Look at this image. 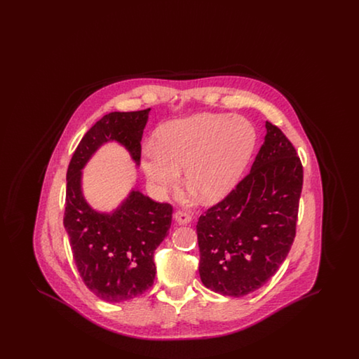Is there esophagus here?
I'll return each instance as SVG.
<instances>
[{
    "instance_id": "34e87169",
    "label": "esophagus",
    "mask_w": 359,
    "mask_h": 359,
    "mask_svg": "<svg viewBox=\"0 0 359 359\" xmlns=\"http://www.w3.org/2000/svg\"><path fill=\"white\" fill-rule=\"evenodd\" d=\"M173 218H175V221L179 223V224H187V223L191 222V215L188 214L187 211H184V210H177L176 212H175V215H173Z\"/></svg>"
}]
</instances>
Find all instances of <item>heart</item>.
Returning a JSON list of instances; mask_svg holds the SVG:
<instances>
[{"instance_id": "obj_1", "label": "heart", "mask_w": 359, "mask_h": 359, "mask_svg": "<svg viewBox=\"0 0 359 359\" xmlns=\"http://www.w3.org/2000/svg\"><path fill=\"white\" fill-rule=\"evenodd\" d=\"M256 147V130L245 118L199 114L172 121L158 130V141L141 148V167L157 194L175 189L180 170L186 183L205 202L224 198L245 171Z\"/></svg>"}]
</instances>
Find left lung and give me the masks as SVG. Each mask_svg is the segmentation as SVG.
Returning a JSON list of instances; mask_svg holds the SVG:
<instances>
[{"label": "left lung", "instance_id": "8db88e82", "mask_svg": "<svg viewBox=\"0 0 359 359\" xmlns=\"http://www.w3.org/2000/svg\"><path fill=\"white\" fill-rule=\"evenodd\" d=\"M265 126L250 172L196 224L201 280L223 296L241 297L268 283L296 237L303 165L281 129Z\"/></svg>", "mask_w": 359, "mask_h": 359}]
</instances>
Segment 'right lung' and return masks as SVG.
Returning a JSON list of instances; mask_svg holds the SVG:
<instances>
[{
    "label": "right lung",
    "mask_w": 359,
    "mask_h": 359,
    "mask_svg": "<svg viewBox=\"0 0 359 359\" xmlns=\"http://www.w3.org/2000/svg\"><path fill=\"white\" fill-rule=\"evenodd\" d=\"M149 110L103 116L81 140L67 170L63 223L72 257L86 287L109 303L135 299L154 285V253L168 236L173 207L132 191L114 212H97L82 195L81 170L107 141L122 144L138 164Z\"/></svg>",
    "instance_id": "add662e5"
}]
</instances>
